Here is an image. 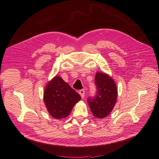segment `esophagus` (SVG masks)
I'll use <instances>...</instances> for the list:
<instances>
[{"label":"esophagus","instance_id":"1","mask_svg":"<svg viewBox=\"0 0 159 159\" xmlns=\"http://www.w3.org/2000/svg\"><path fill=\"white\" fill-rule=\"evenodd\" d=\"M79 94L81 96L82 98H84V97L85 96V91H84V90H80L79 91Z\"/></svg>","mask_w":159,"mask_h":159}]
</instances>
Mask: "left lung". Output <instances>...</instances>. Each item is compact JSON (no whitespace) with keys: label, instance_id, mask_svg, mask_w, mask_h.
I'll return each mask as SVG.
<instances>
[{"label":"left lung","instance_id":"obj_1","mask_svg":"<svg viewBox=\"0 0 159 159\" xmlns=\"http://www.w3.org/2000/svg\"><path fill=\"white\" fill-rule=\"evenodd\" d=\"M96 95L93 99L89 98L88 103L93 116L97 118H104L108 116L116 104L117 89L110 76L97 72L95 76Z\"/></svg>","mask_w":159,"mask_h":159}]
</instances>
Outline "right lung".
<instances>
[{
    "mask_svg": "<svg viewBox=\"0 0 159 159\" xmlns=\"http://www.w3.org/2000/svg\"><path fill=\"white\" fill-rule=\"evenodd\" d=\"M80 96L59 76L48 82L43 93V101L49 114L55 119L67 117Z\"/></svg>",
    "mask_w": 159,
    "mask_h": 159,
    "instance_id": "1",
    "label": "right lung"
}]
</instances>
